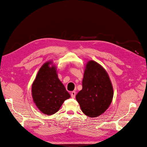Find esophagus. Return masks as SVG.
I'll return each mask as SVG.
<instances>
[{
  "mask_svg": "<svg viewBox=\"0 0 147 147\" xmlns=\"http://www.w3.org/2000/svg\"><path fill=\"white\" fill-rule=\"evenodd\" d=\"M76 92L75 91H72L71 92V97L72 98H75L76 97Z\"/></svg>",
  "mask_w": 147,
  "mask_h": 147,
  "instance_id": "1",
  "label": "esophagus"
}]
</instances>
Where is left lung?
<instances>
[{
  "mask_svg": "<svg viewBox=\"0 0 147 147\" xmlns=\"http://www.w3.org/2000/svg\"><path fill=\"white\" fill-rule=\"evenodd\" d=\"M82 89L76 95L82 112L90 117L100 116L111 105L113 90L109 76L102 66L89 61L82 80Z\"/></svg>",
  "mask_w": 147,
  "mask_h": 147,
  "instance_id": "8db88e82",
  "label": "left lung"
}]
</instances>
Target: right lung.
I'll return each mask as SVG.
<instances>
[{
	"label": "right lung",
	"instance_id": "obj_1",
	"mask_svg": "<svg viewBox=\"0 0 147 147\" xmlns=\"http://www.w3.org/2000/svg\"><path fill=\"white\" fill-rule=\"evenodd\" d=\"M47 61L38 72L32 85V96L39 110L47 115L56 113L64 101L70 97L58 78L56 67Z\"/></svg>",
	"mask_w": 147,
	"mask_h": 147
}]
</instances>
